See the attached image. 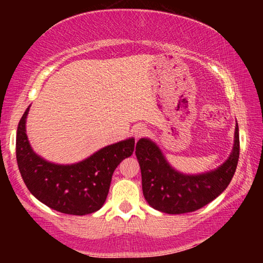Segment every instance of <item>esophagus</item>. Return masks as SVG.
Returning a JSON list of instances; mask_svg holds the SVG:
<instances>
[{
	"mask_svg": "<svg viewBox=\"0 0 263 263\" xmlns=\"http://www.w3.org/2000/svg\"><path fill=\"white\" fill-rule=\"evenodd\" d=\"M133 133H135V137L136 139H138V138L142 137L146 133V128L144 126H137L135 128V131H133Z\"/></svg>",
	"mask_w": 263,
	"mask_h": 263,
	"instance_id": "obj_1",
	"label": "esophagus"
}]
</instances>
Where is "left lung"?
I'll use <instances>...</instances> for the list:
<instances>
[{
	"mask_svg": "<svg viewBox=\"0 0 263 263\" xmlns=\"http://www.w3.org/2000/svg\"><path fill=\"white\" fill-rule=\"evenodd\" d=\"M239 151L237 124L233 151L219 168L202 175H184L169 166L154 142L142 138L137 142L136 155L145 199L155 210L172 215L193 212L205 206L228 188L237 169Z\"/></svg>",
	"mask_w": 263,
	"mask_h": 263,
	"instance_id": "left-lung-1",
	"label": "left lung"
}]
</instances>
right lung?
<instances>
[{"label":"right lung","instance_id":"add662e5","mask_svg":"<svg viewBox=\"0 0 263 263\" xmlns=\"http://www.w3.org/2000/svg\"><path fill=\"white\" fill-rule=\"evenodd\" d=\"M28 108L17 127L16 159L25 185L48 208L83 216L99 210L109 193L115 169L135 151V139L106 146L79 163L62 166L35 154L25 133Z\"/></svg>","mask_w":263,"mask_h":263}]
</instances>
